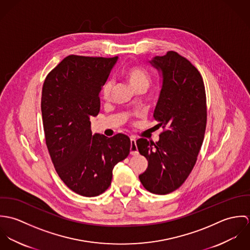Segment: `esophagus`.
<instances>
[{
    "label": "esophagus",
    "mask_w": 250,
    "mask_h": 250,
    "mask_svg": "<svg viewBox=\"0 0 250 250\" xmlns=\"http://www.w3.org/2000/svg\"><path fill=\"white\" fill-rule=\"evenodd\" d=\"M130 140H131V147H130V149H131V154H132V155H137V154L139 153V151H138V146H137V143H136L137 140H136L135 137H131Z\"/></svg>",
    "instance_id": "34e87169"
}]
</instances>
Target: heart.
Here are the masks:
<instances>
[{"instance_id":"b5f03b06","label":"heart","mask_w":250,"mask_h":250,"mask_svg":"<svg viewBox=\"0 0 250 250\" xmlns=\"http://www.w3.org/2000/svg\"><path fill=\"white\" fill-rule=\"evenodd\" d=\"M126 76L129 80V83L134 88L140 85H146L148 87L151 81L149 74L143 68L137 67V66L129 68L126 72ZM111 88H112V82L107 81L102 89V94L105 98L108 97V95L110 94Z\"/></svg>"}]
</instances>
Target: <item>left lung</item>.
I'll list each match as a JSON object with an SVG mask.
<instances>
[{"label": "left lung", "mask_w": 250, "mask_h": 250, "mask_svg": "<svg viewBox=\"0 0 250 250\" xmlns=\"http://www.w3.org/2000/svg\"><path fill=\"white\" fill-rule=\"evenodd\" d=\"M149 63L162 77L153 116L165 131L157 143L137 141L141 155L148 161L139 178L150 192L167 194L188 178L203 143L207 123L205 86L198 70L176 52L156 56Z\"/></svg>", "instance_id": "obj_1"}]
</instances>
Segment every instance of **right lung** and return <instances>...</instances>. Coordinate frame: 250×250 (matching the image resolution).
<instances>
[{
  "label": "right lung",
  "instance_id": "add662e5",
  "mask_svg": "<svg viewBox=\"0 0 250 250\" xmlns=\"http://www.w3.org/2000/svg\"><path fill=\"white\" fill-rule=\"evenodd\" d=\"M118 57L68 56L48 74L41 111L46 145L59 176L74 192L97 196L110 185L114 166L130 153L124 134L92 136L90 118Z\"/></svg>",
  "mask_w": 250,
  "mask_h": 250
}]
</instances>
